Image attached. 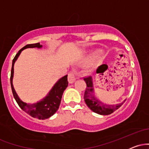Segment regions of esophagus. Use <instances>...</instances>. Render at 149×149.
I'll return each instance as SVG.
<instances>
[{"label":"esophagus","mask_w":149,"mask_h":149,"mask_svg":"<svg viewBox=\"0 0 149 149\" xmlns=\"http://www.w3.org/2000/svg\"><path fill=\"white\" fill-rule=\"evenodd\" d=\"M75 80H76V78H75L74 73L73 72L69 73V75H68V82H69V83H73L75 81Z\"/></svg>","instance_id":"obj_1"}]
</instances>
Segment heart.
Returning a JSON list of instances; mask_svg holds the SVG:
<instances>
[{"label":"heart","mask_w":149,"mask_h":149,"mask_svg":"<svg viewBox=\"0 0 149 149\" xmlns=\"http://www.w3.org/2000/svg\"><path fill=\"white\" fill-rule=\"evenodd\" d=\"M100 51H99V52H96L93 53V54H91V55H90V56H89V57H88V60H89V61L93 60V59H95V58H96L97 57H98V56L100 55Z\"/></svg>","instance_id":"obj_1"}]
</instances>
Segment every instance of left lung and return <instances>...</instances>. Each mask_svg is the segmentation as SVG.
<instances>
[{
  "label": "left lung",
  "mask_w": 149,
  "mask_h": 149,
  "mask_svg": "<svg viewBox=\"0 0 149 149\" xmlns=\"http://www.w3.org/2000/svg\"><path fill=\"white\" fill-rule=\"evenodd\" d=\"M84 80L87 85L84 94V100L87 106L93 112L100 115H109L118 109L125 102L126 100H125L121 103L116 104H107L100 102L95 95L92 77H86L84 78Z\"/></svg>",
  "instance_id": "1"
}]
</instances>
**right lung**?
<instances>
[{
  "label": "right lung",
  "instance_id": "obj_1",
  "mask_svg": "<svg viewBox=\"0 0 149 149\" xmlns=\"http://www.w3.org/2000/svg\"><path fill=\"white\" fill-rule=\"evenodd\" d=\"M42 45H40L39 42H38V43L35 44L26 45L24 47H22L13 59V64H12L11 76H10V84H11L12 91H13V96H14V98L16 100L17 103L18 104V105L19 106V107L21 108L22 110L24 111L26 113H28L31 117L36 118L39 120L49 118V117H51L57 112L59 107V105H60L63 93H64V91L68 86L67 75L58 80L57 83L53 85L52 89L49 90L47 95L44 98L33 104L26 103V102H22L20 100L17 94L15 92L14 87H13V76H14V64L22 51L26 48L37 47V48L40 49L42 48Z\"/></svg>",
  "mask_w": 149,
  "mask_h": 149
}]
</instances>
